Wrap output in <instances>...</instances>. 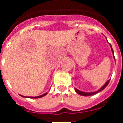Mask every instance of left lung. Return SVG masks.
<instances>
[{"label": "left lung", "mask_w": 123, "mask_h": 123, "mask_svg": "<svg viewBox=\"0 0 123 123\" xmlns=\"http://www.w3.org/2000/svg\"><path fill=\"white\" fill-rule=\"evenodd\" d=\"M110 47H111V51H112V52L113 53V50L112 47H111V45H110ZM114 58H115V56H114ZM109 82H110V79L108 80V81H107V82H106V83L105 84H104V86H103L102 87L100 88V89L99 90H98V91H96V92H91V93H87V92H82V91H79V90H78L77 89H76V88H75V90H76V92L78 94H79V95H83V96H91V95H94V94H97V93H98V92H100L101 91H102L103 89H105V88L107 86H108Z\"/></svg>", "instance_id": "obj_1"}]
</instances>
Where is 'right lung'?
Here are the masks:
<instances>
[{
    "label": "right lung",
    "mask_w": 123,
    "mask_h": 123,
    "mask_svg": "<svg viewBox=\"0 0 123 123\" xmlns=\"http://www.w3.org/2000/svg\"><path fill=\"white\" fill-rule=\"evenodd\" d=\"M47 93H45V94H42V95H39V96H37V97H25V96H23V95H21V97H28V98H41V97H42L45 96V95H47Z\"/></svg>",
    "instance_id": "obj_1"
}]
</instances>
